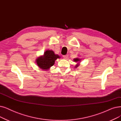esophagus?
Segmentation results:
<instances>
[{
	"instance_id": "esophagus-1",
	"label": "esophagus",
	"mask_w": 121,
	"mask_h": 121,
	"mask_svg": "<svg viewBox=\"0 0 121 121\" xmlns=\"http://www.w3.org/2000/svg\"><path fill=\"white\" fill-rule=\"evenodd\" d=\"M63 58L64 59H67L68 58V55H63Z\"/></svg>"
}]
</instances>
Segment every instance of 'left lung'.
Here are the masks:
<instances>
[{
	"label": "left lung",
	"mask_w": 121,
	"mask_h": 121,
	"mask_svg": "<svg viewBox=\"0 0 121 121\" xmlns=\"http://www.w3.org/2000/svg\"><path fill=\"white\" fill-rule=\"evenodd\" d=\"M80 60H81V59H79V58H75L74 59H73V61H74L75 62H78V64L75 66V68H77L78 66L80 65L79 63H80Z\"/></svg>",
	"instance_id": "obj_1"
}]
</instances>
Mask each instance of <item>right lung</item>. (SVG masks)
Here are the masks:
<instances>
[{
	"instance_id": "1",
	"label": "right lung",
	"mask_w": 121,
	"mask_h": 121,
	"mask_svg": "<svg viewBox=\"0 0 121 121\" xmlns=\"http://www.w3.org/2000/svg\"><path fill=\"white\" fill-rule=\"evenodd\" d=\"M59 58L60 57L58 55L55 54L53 51L48 50L44 52L43 56H41L36 59V62L41 69L48 70L54 64L55 61Z\"/></svg>"
}]
</instances>
